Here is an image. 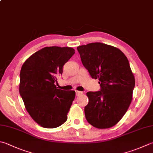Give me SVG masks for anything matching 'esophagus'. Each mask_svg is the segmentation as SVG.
Here are the masks:
<instances>
[{
    "label": "esophagus",
    "mask_w": 153,
    "mask_h": 153,
    "mask_svg": "<svg viewBox=\"0 0 153 153\" xmlns=\"http://www.w3.org/2000/svg\"><path fill=\"white\" fill-rule=\"evenodd\" d=\"M76 92V97H78V96H80V95H81V94H82V92H81V91H75Z\"/></svg>",
    "instance_id": "obj_1"
}]
</instances>
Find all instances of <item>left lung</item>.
<instances>
[{
  "instance_id": "left-lung-1",
  "label": "left lung",
  "mask_w": 153,
  "mask_h": 153,
  "mask_svg": "<svg viewBox=\"0 0 153 153\" xmlns=\"http://www.w3.org/2000/svg\"><path fill=\"white\" fill-rule=\"evenodd\" d=\"M82 63L93 79H99L100 91L88 92L86 119L98 128H108L119 122L132 99L135 80L123 52L101 42L79 46Z\"/></svg>"
}]
</instances>
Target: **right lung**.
<instances>
[{
    "mask_svg": "<svg viewBox=\"0 0 153 153\" xmlns=\"http://www.w3.org/2000/svg\"><path fill=\"white\" fill-rule=\"evenodd\" d=\"M71 47H47L26 60L20 73L19 93L32 119L44 128H53L67 120L75 91L57 89V77L74 54Z\"/></svg>",
    "mask_w": 153,
    "mask_h": 153,
    "instance_id": "1",
    "label": "right lung"
}]
</instances>
